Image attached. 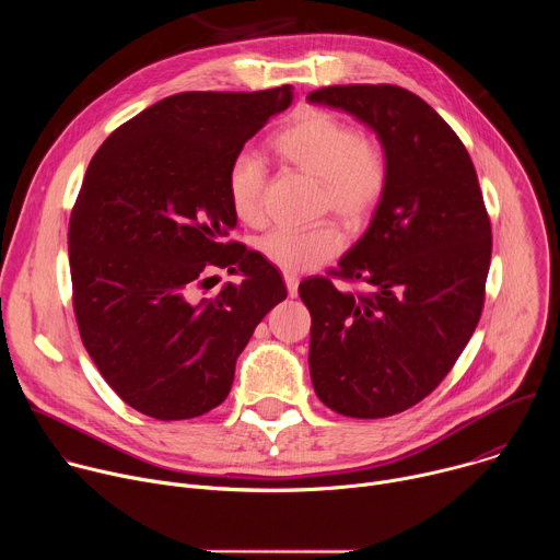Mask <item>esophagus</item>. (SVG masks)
<instances>
[{
	"label": "esophagus",
	"instance_id": "34e87169",
	"mask_svg": "<svg viewBox=\"0 0 560 560\" xmlns=\"http://www.w3.org/2000/svg\"><path fill=\"white\" fill-rule=\"evenodd\" d=\"M283 281H285L288 294H290V296H296V294H299V277H296V272L283 270Z\"/></svg>",
	"mask_w": 560,
	"mask_h": 560
}]
</instances>
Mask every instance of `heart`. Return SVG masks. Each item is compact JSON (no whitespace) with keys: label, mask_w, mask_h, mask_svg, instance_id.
<instances>
[{"label":"heart","mask_w":560,"mask_h":560,"mask_svg":"<svg viewBox=\"0 0 560 560\" xmlns=\"http://www.w3.org/2000/svg\"><path fill=\"white\" fill-rule=\"evenodd\" d=\"M279 162L318 179V206L346 223L372 217L387 188V156L376 139L359 135L346 119L328 110H310L270 139ZM266 166L255 154H238L228 168V201L238 221L259 225L266 219ZM343 248V234L332 221L310 228L279 225L261 236V255L290 272L322 266Z\"/></svg>","instance_id":"b5f03b06"}]
</instances>
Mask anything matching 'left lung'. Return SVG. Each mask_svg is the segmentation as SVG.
Returning <instances> with one entry per match:
<instances>
[{
    "label": "left lung",
    "mask_w": 560,
    "mask_h": 560,
    "mask_svg": "<svg viewBox=\"0 0 560 560\" xmlns=\"http://www.w3.org/2000/svg\"><path fill=\"white\" fill-rule=\"evenodd\" d=\"M310 104L372 128L387 156V188L365 234L332 275L301 281L310 310V376L322 401L352 419L417 406L445 378L481 318L492 225L471 159L443 117L389 84L328 86Z\"/></svg>",
    "instance_id": "1"
}]
</instances>
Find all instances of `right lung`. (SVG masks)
I'll return each mask as SVG.
<instances>
[{
    "mask_svg": "<svg viewBox=\"0 0 560 560\" xmlns=\"http://www.w3.org/2000/svg\"><path fill=\"white\" fill-rule=\"evenodd\" d=\"M292 86L179 93L119 126L95 152L68 225L72 307L84 348L137 412L195 419L232 387L236 357L288 296L257 250L225 242L236 225L228 168ZM245 281L199 300L212 269Z\"/></svg>",
    "mask_w": 560,
    "mask_h": 560,
    "instance_id": "obj_1",
    "label": "right lung"
}]
</instances>
